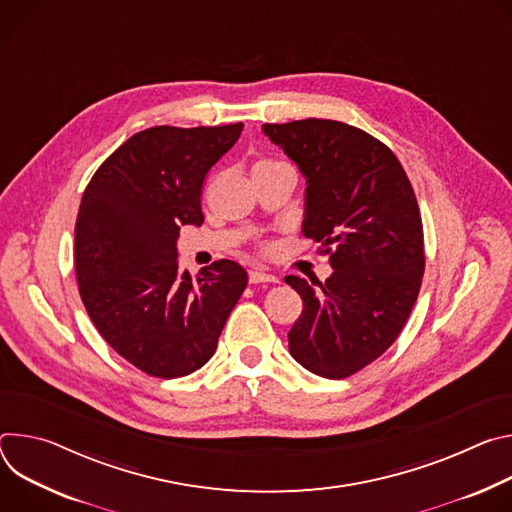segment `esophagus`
<instances>
[{
    "instance_id": "34e87169",
    "label": "esophagus",
    "mask_w": 512,
    "mask_h": 512,
    "mask_svg": "<svg viewBox=\"0 0 512 512\" xmlns=\"http://www.w3.org/2000/svg\"><path fill=\"white\" fill-rule=\"evenodd\" d=\"M248 278H250L252 285H258V282H278V278L274 274H268V272H262V270H250Z\"/></svg>"
}]
</instances>
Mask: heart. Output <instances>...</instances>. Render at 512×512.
I'll return each mask as SVG.
<instances>
[{
	"instance_id": "1",
	"label": "heart",
	"mask_w": 512,
	"mask_h": 512,
	"mask_svg": "<svg viewBox=\"0 0 512 512\" xmlns=\"http://www.w3.org/2000/svg\"><path fill=\"white\" fill-rule=\"evenodd\" d=\"M272 162H278V160H258L256 166H264V164H272Z\"/></svg>"
}]
</instances>
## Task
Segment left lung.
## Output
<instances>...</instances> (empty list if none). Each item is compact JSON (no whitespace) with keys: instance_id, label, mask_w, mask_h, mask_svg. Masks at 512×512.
I'll return each mask as SVG.
<instances>
[{"instance_id":"left-lung-1","label":"left lung","mask_w":512,"mask_h":512,"mask_svg":"<svg viewBox=\"0 0 512 512\" xmlns=\"http://www.w3.org/2000/svg\"><path fill=\"white\" fill-rule=\"evenodd\" d=\"M262 132L307 179L303 234L333 268L325 282L285 278L303 299L289 352L317 376L348 378L394 344L419 297L425 250L415 191L399 158L360 128L309 118Z\"/></svg>"}]
</instances>
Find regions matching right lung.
Returning a JSON list of instances; mask_svg holds the SVG:
<instances>
[{
	"instance_id": "obj_1",
	"label": "right lung",
	"mask_w": 512,
	"mask_h": 512,
	"mask_svg": "<svg viewBox=\"0 0 512 512\" xmlns=\"http://www.w3.org/2000/svg\"><path fill=\"white\" fill-rule=\"evenodd\" d=\"M244 124L154 126L128 138L89 181L75 223L81 301L105 342L138 370L181 378L215 354L248 274L217 260L179 272L181 225H201V187Z\"/></svg>"
}]
</instances>
